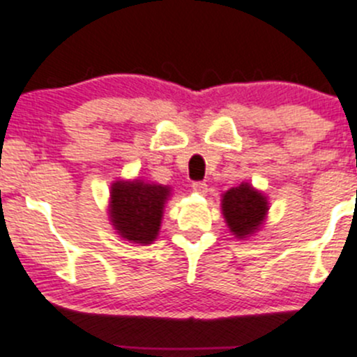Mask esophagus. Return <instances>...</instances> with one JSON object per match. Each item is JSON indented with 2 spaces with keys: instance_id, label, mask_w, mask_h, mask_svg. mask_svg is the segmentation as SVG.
Returning <instances> with one entry per match:
<instances>
[{
  "instance_id": "obj_1",
  "label": "esophagus",
  "mask_w": 357,
  "mask_h": 357,
  "mask_svg": "<svg viewBox=\"0 0 357 357\" xmlns=\"http://www.w3.org/2000/svg\"><path fill=\"white\" fill-rule=\"evenodd\" d=\"M192 188H193V192H197V193H200V195H205V193H207V185H205L204 181H195L192 185Z\"/></svg>"
}]
</instances>
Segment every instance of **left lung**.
<instances>
[{
	"mask_svg": "<svg viewBox=\"0 0 357 357\" xmlns=\"http://www.w3.org/2000/svg\"><path fill=\"white\" fill-rule=\"evenodd\" d=\"M269 202L250 183L229 188L221 195V212L235 238L245 240L255 235L268 218Z\"/></svg>",
	"mask_w": 357,
	"mask_h": 357,
	"instance_id": "1",
	"label": "left lung"
}]
</instances>
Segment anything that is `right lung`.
<instances>
[{"label":"right lung","mask_w":357,"mask_h":357,"mask_svg":"<svg viewBox=\"0 0 357 357\" xmlns=\"http://www.w3.org/2000/svg\"><path fill=\"white\" fill-rule=\"evenodd\" d=\"M171 188L143 179H117L110 186L109 219L115 233L128 242H155Z\"/></svg>","instance_id":"1"}]
</instances>
